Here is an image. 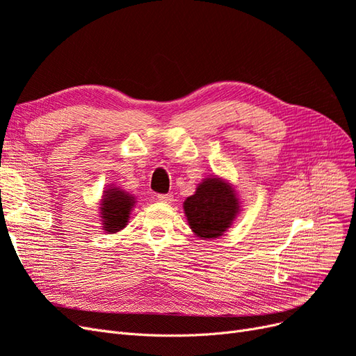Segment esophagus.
I'll use <instances>...</instances> for the list:
<instances>
[{"instance_id":"esophagus-1","label":"esophagus","mask_w":356,"mask_h":356,"mask_svg":"<svg viewBox=\"0 0 356 356\" xmlns=\"http://www.w3.org/2000/svg\"><path fill=\"white\" fill-rule=\"evenodd\" d=\"M157 199L163 203H170L172 200H174V196H172L170 193H168V195H157Z\"/></svg>"}]
</instances>
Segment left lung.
<instances>
[{
    "mask_svg": "<svg viewBox=\"0 0 356 356\" xmlns=\"http://www.w3.org/2000/svg\"><path fill=\"white\" fill-rule=\"evenodd\" d=\"M191 230L199 238H218L230 227L239 202L233 188L220 178H207L193 196L184 202Z\"/></svg>",
    "mask_w": 356,
    "mask_h": 356,
    "instance_id": "8db88e82",
    "label": "left lung"
}]
</instances>
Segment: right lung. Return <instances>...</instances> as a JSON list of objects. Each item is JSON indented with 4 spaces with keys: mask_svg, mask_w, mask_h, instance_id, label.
Listing matches in <instances>:
<instances>
[{
    "mask_svg": "<svg viewBox=\"0 0 356 356\" xmlns=\"http://www.w3.org/2000/svg\"><path fill=\"white\" fill-rule=\"evenodd\" d=\"M105 193L106 195H104L101 203V213L104 220L102 227L105 232L115 233L118 230H122L127 224L129 213L132 211L135 197L129 196L127 193L118 188H110Z\"/></svg>",
    "mask_w": 356,
    "mask_h": 356,
    "instance_id": "add662e5",
    "label": "right lung"
}]
</instances>
